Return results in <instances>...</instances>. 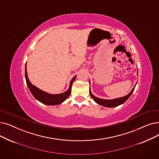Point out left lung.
<instances>
[{
    "label": "left lung",
    "mask_w": 159,
    "mask_h": 159,
    "mask_svg": "<svg viewBox=\"0 0 159 159\" xmlns=\"http://www.w3.org/2000/svg\"><path fill=\"white\" fill-rule=\"evenodd\" d=\"M137 75H138V72H137ZM89 86H90V81H89ZM135 86H134V87L133 88L132 90H131L130 92L127 95L122 97V98H116L114 99H104L97 98V97H95L92 93V92L90 90V86H89V95H90V96L92 97V98L94 100V101L96 103H98V104L105 107L112 108V107H116L123 104V103L129 98V97L131 95V94L133 93V92H134V89L135 88Z\"/></svg>",
    "instance_id": "1"
}]
</instances>
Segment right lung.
I'll list each match as a JSON object with an SVG mask.
<instances>
[{
	"label": "right lung",
	"instance_id": "right-lung-1",
	"mask_svg": "<svg viewBox=\"0 0 159 159\" xmlns=\"http://www.w3.org/2000/svg\"><path fill=\"white\" fill-rule=\"evenodd\" d=\"M76 77H77V75L74 76L73 78L71 79L70 83V87H69L66 92L59 94H51L41 90V89H39L31 83L29 79L28 75H27L26 64L25 65V79L27 86L29 88L30 91L34 97V98L41 102V103H43V104L47 105H57L65 101L71 93L73 82L75 80Z\"/></svg>",
	"mask_w": 159,
	"mask_h": 159
}]
</instances>
